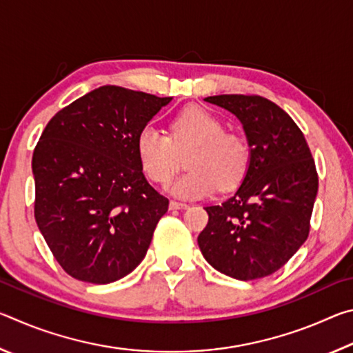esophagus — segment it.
I'll return each instance as SVG.
<instances>
[{
	"label": "esophagus",
	"instance_id": "esophagus-1",
	"mask_svg": "<svg viewBox=\"0 0 353 353\" xmlns=\"http://www.w3.org/2000/svg\"><path fill=\"white\" fill-rule=\"evenodd\" d=\"M187 207H188L187 202H181V201H171L170 202L171 210H181V208H187Z\"/></svg>",
	"mask_w": 353,
	"mask_h": 353
}]
</instances>
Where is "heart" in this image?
<instances>
[{
    "instance_id": "b5f03b06",
    "label": "heart",
    "mask_w": 353,
    "mask_h": 353,
    "mask_svg": "<svg viewBox=\"0 0 353 353\" xmlns=\"http://www.w3.org/2000/svg\"><path fill=\"white\" fill-rule=\"evenodd\" d=\"M137 154L143 171L154 182L168 183L188 151V171L172 185L182 198H199L221 188H232L246 174L250 149L240 134L224 130L218 117L199 105H188L171 119L170 137L152 126L137 135Z\"/></svg>"
}]
</instances>
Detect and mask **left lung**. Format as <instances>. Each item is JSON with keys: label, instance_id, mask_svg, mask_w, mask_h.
<instances>
[{"label": "left lung", "instance_id": "obj_1", "mask_svg": "<svg viewBox=\"0 0 353 353\" xmlns=\"http://www.w3.org/2000/svg\"><path fill=\"white\" fill-rule=\"evenodd\" d=\"M207 103L224 107L243 123L250 160L232 198L208 205L198 236L204 259L238 280L279 271L310 234L318 171L305 137L292 118L259 94H218Z\"/></svg>", "mask_w": 353, "mask_h": 353}]
</instances>
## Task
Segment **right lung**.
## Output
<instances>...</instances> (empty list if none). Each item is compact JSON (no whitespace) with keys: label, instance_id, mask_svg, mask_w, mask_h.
I'll return each instance as SVG.
<instances>
[{"label":"right lung","instance_id":"add662e5","mask_svg":"<svg viewBox=\"0 0 353 353\" xmlns=\"http://www.w3.org/2000/svg\"><path fill=\"white\" fill-rule=\"evenodd\" d=\"M171 98L103 85L50 119L32 154L34 216L68 276L105 285L145 259L168 199L143 174L137 135Z\"/></svg>","mask_w":353,"mask_h":353}]
</instances>
